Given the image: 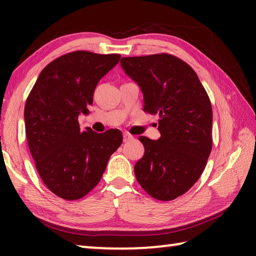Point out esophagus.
<instances>
[{
	"instance_id": "34e87169",
	"label": "esophagus",
	"mask_w": 256,
	"mask_h": 256,
	"mask_svg": "<svg viewBox=\"0 0 256 256\" xmlns=\"http://www.w3.org/2000/svg\"><path fill=\"white\" fill-rule=\"evenodd\" d=\"M123 138H124V142H128L130 140H133V136H131V134H128L126 132L123 134Z\"/></svg>"
}]
</instances>
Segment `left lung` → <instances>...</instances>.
I'll list each match as a JSON object with an SVG mask.
<instances>
[{"label": "left lung", "instance_id": "8db88e82", "mask_svg": "<svg viewBox=\"0 0 256 256\" xmlns=\"http://www.w3.org/2000/svg\"><path fill=\"white\" fill-rule=\"evenodd\" d=\"M120 66L140 86L144 110L159 115L162 136L138 138L144 154L134 166V174L149 196L174 200L196 183L210 156V99L193 68L175 56L122 58Z\"/></svg>", "mask_w": 256, "mask_h": 256}]
</instances>
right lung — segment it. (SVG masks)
<instances>
[{
  "label": "right lung",
  "mask_w": 256,
  "mask_h": 256,
  "mask_svg": "<svg viewBox=\"0 0 256 256\" xmlns=\"http://www.w3.org/2000/svg\"><path fill=\"white\" fill-rule=\"evenodd\" d=\"M120 58L86 50L60 56L40 72L26 102V134L36 168L47 188L64 200L88 194L122 144L118 130L82 131L78 122L81 112L89 114L99 80Z\"/></svg>",
  "instance_id": "obj_1"
}]
</instances>
